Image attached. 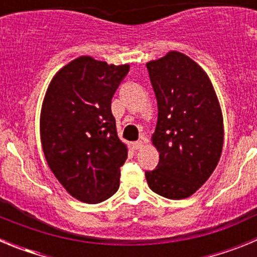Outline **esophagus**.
Listing matches in <instances>:
<instances>
[{
  "instance_id": "34e87169",
  "label": "esophagus",
  "mask_w": 257,
  "mask_h": 257,
  "mask_svg": "<svg viewBox=\"0 0 257 257\" xmlns=\"http://www.w3.org/2000/svg\"><path fill=\"white\" fill-rule=\"evenodd\" d=\"M134 147L135 149H142L144 147V140H138L136 143H134Z\"/></svg>"
}]
</instances>
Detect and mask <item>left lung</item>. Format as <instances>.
Returning <instances> with one entry per match:
<instances>
[{
  "label": "left lung",
  "instance_id": "8db88e82",
  "mask_svg": "<svg viewBox=\"0 0 257 257\" xmlns=\"http://www.w3.org/2000/svg\"><path fill=\"white\" fill-rule=\"evenodd\" d=\"M158 105L152 140L160 152L153 171H145L154 193L169 199L192 196L220 160L222 114L206 72L189 56L170 51L147 63Z\"/></svg>",
  "mask_w": 257,
  "mask_h": 257
}]
</instances>
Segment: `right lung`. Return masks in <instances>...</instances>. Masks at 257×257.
Here are the masks:
<instances>
[{
  "mask_svg": "<svg viewBox=\"0 0 257 257\" xmlns=\"http://www.w3.org/2000/svg\"><path fill=\"white\" fill-rule=\"evenodd\" d=\"M130 65L74 59L52 78L41 110V143L50 170L70 196L100 203L119 188L126 145L118 139L112 97Z\"/></svg>",
  "mask_w": 257,
  "mask_h": 257,
  "instance_id": "add662e5",
  "label": "right lung"
}]
</instances>
